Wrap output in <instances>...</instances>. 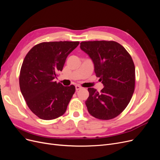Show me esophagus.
<instances>
[{"label": "esophagus", "instance_id": "1", "mask_svg": "<svg viewBox=\"0 0 160 160\" xmlns=\"http://www.w3.org/2000/svg\"><path fill=\"white\" fill-rule=\"evenodd\" d=\"M81 89V87H80L79 85H76L75 86V89H76V91H78V90H79V89Z\"/></svg>", "mask_w": 160, "mask_h": 160}]
</instances>
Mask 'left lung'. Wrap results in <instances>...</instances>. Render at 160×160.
<instances>
[{
    "label": "left lung",
    "mask_w": 160,
    "mask_h": 160,
    "mask_svg": "<svg viewBox=\"0 0 160 160\" xmlns=\"http://www.w3.org/2000/svg\"><path fill=\"white\" fill-rule=\"evenodd\" d=\"M80 45L93 61L96 76L104 86L100 92L88 88L89 96L85 104L89 113L99 119L115 118L126 108L134 92L132 58L115 41H84Z\"/></svg>",
    "instance_id": "1"
}]
</instances>
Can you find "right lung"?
<instances>
[{
	"mask_svg": "<svg viewBox=\"0 0 160 160\" xmlns=\"http://www.w3.org/2000/svg\"><path fill=\"white\" fill-rule=\"evenodd\" d=\"M79 44V41L44 42L34 46L25 56L19 85L28 107L40 119H54L66 111L75 87H65L54 79Z\"/></svg>",
	"mask_w": 160,
	"mask_h": 160,
	"instance_id": "right-lung-1",
	"label": "right lung"
}]
</instances>
